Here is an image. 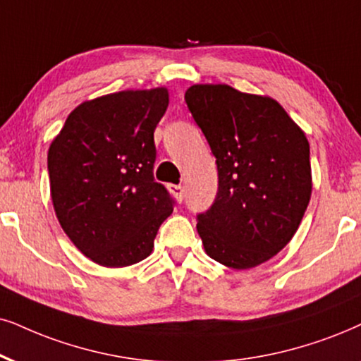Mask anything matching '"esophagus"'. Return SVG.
Listing matches in <instances>:
<instances>
[{"label":"esophagus","mask_w":361,"mask_h":361,"mask_svg":"<svg viewBox=\"0 0 361 361\" xmlns=\"http://www.w3.org/2000/svg\"><path fill=\"white\" fill-rule=\"evenodd\" d=\"M170 191H171L173 195L176 196L178 200H180V202H181V200H183L185 188H183V186H181V185H171V186H170Z\"/></svg>","instance_id":"1"}]
</instances>
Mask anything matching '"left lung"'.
Here are the masks:
<instances>
[{
	"mask_svg": "<svg viewBox=\"0 0 361 361\" xmlns=\"http://www.w3.org/2000/svg\"><path fill=\"white\" fill-rule=\"evenodd\" d=\"M185 102L218 165L216 200L196 225L204 252L235 270L258 267L290 243L307 212V135L267 94L204 83Z\"/></svg>",
	"mask_w": 361,
	"mask_h": 361,
	"instance_id": "obj_1",
	"label": "left lung"
}]
</instances>
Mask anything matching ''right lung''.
Returning <instances> with one entry per match:
<instances>
[{
	"mask_svg": "<svg viewBox=\"0 0 361 361\" xmlns=\"http://www.w3.org/2000/svg\"><path fill=\"white\" fill-rule=\"evenodd\" d=\"M166 86L86 99L68 115L48 149L54 213L73 245L106 268L149 257L173 212L153 180V133L165 115Z\"/></svg>",
	"mask_w": 361,
	"mask_h": 361,
	"instance_id": "right-lung-1",
	"label": "right lung"
}]
</instances>
